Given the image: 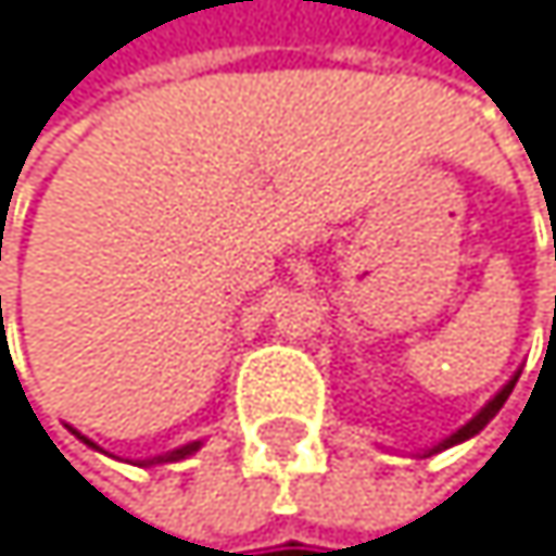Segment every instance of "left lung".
Instances as JSON below:
<instances>
[{
  "label": "left lung",
  "mask_w": 556,
  "mask_h": 556,
  "mask_svg": "<svg viewBox=\"0 0 556 556\" xmlns=\"http://www.w3.org/2000/svg\"><path fill=\"white\" fill-rule=\"evenodd\" d=\"M514 382H518V376H514V379H510V382H507V386H504V389H501V392H497V395H494V399H491V402H488V405H484V408H481V412H478V415H475V418H471L468 425H462V428H458L455 434H448V439H445V442H439V445H434V448H431L428 455H439V452H445V448H452V445H462V442L475 439V434H478V431H481V428H484V425H488V421H491V418H494V415L501 412V405L507 402V395H510ZM428 455H425V458H428Z\"/></svg>",
  "instance_id": "8db88e82"
}]
</instances>
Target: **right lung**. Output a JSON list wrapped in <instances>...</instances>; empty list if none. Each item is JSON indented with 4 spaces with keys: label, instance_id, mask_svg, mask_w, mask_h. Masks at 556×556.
I'll return each instance as SVG.
<instances>
[{
    "label": "right lung",
    "instance_id": "right-lung-1",
    "mask_svg": "<svg viewBox=\"0 0 556 556\" xmlns=\"http://www.w3.org/2000/svg\"><path fill=\"white\" fill-rule=\"evenodd\" d=\"M78 434V431H75ZM78 439L85 442V445H91V448H98L94 442H88L85 434H78ZM197 448H201V442H190V445H184V448H177V452H170V455H157V458H151V462H144V465H161V462H180V458H187V455H193Z\"/></svg>",
    "mask_w": 556,
    "mask_h": 556
}]
</instances>
